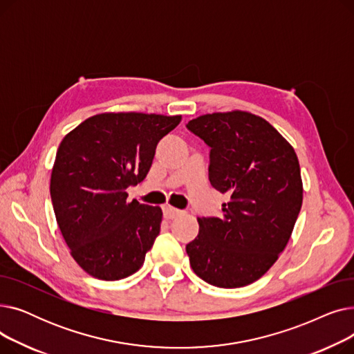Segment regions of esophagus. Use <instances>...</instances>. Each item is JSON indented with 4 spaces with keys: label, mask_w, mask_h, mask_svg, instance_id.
<instances>
[{
    "label": "esophagus",
    "mask_w": 354,
    "mask_h": 354,
    "mask_svg": "<svg viewBox=\"0 0 354 354\" xmlns=\"http://www.w3.org/2000/svg\"><path fill=\"white\" fill-rule=\"evenodd\" d=\"M179 215H182V211H180V209H176V208H174V207H171V205H165V207H163V216H165L166 219H175V218H178Z\"/></svg>",
    "instance_id": "1"
}]
</instances>
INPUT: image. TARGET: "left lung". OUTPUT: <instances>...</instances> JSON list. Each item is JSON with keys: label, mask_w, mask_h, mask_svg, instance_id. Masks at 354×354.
Instances as JSON below:
<instances>
[{"label": "left lung", "mask_w": 354, "mask_h": 354, "mask_svg": "<svg viewBox=\"0 0 354 354\" xmlns=\"http://www.w3.org/2000/svg\"><path fill=\"white\" fill-rule=\"evenodd\" d=\"M187 127L211 147L209 182L230 201L218 218H198L187 245L194 272L215 287L261 278L287 247L303 203L294 147L266 119L244 110L198 116Z\"/></svg>", "instance_id": "left-lung-1"}]
</instances>
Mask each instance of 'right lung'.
Masks as SVG:
<instances>
[{"label":"right lung","instance_id":"1","mask_svg":"<svg viewBox=\"0 0 354 354\" xmlns=\"http://www.w3.org/2000/svg\"><path fill=\"white\" fill-rule=\"evenodd\" d=\"M182 120L139 111L95 115L62 140L50 195L70 254L88 275L116 281L135 274L160 231L162 209L129 201L159 140Z\"/></svg>","mask_w":354,"mask_h":354}]
</instances>
